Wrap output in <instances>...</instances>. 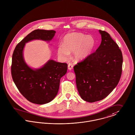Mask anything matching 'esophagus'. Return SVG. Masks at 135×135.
Segmentation results:
<instances>
[{
  "instance_id": "esophagus-1",
  "label": "esophagus",
  "mask_w": 135,
  "mask_h": 135,
  "mask_svg": "<svg viewBox=\"0 0 135 135\" xmlns=\"http://www.w3.org/2000/svg\"><path fill=\"white\" fill-rule=\"evenodd\" d=\"M73 67H74V66H73V65L72 64L69 63V64L68 65V69L69 70H72L73 68Z\"/></svg>"
}]
</instances>
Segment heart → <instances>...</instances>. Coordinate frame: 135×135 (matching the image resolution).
<instances>
[{
  "instance_id": "heart-1",
  "label": "heart",
  "mask_w": 135,
  "mask_h": 135,
  "mask_svg": "<svg viewBox=\"0 0 135 135\" xmlns=\"http://www.w3.org/2000/svg\"><path fill=\"white\" fill-rule=\"evenodd\" d=\"M62 45L57 50V54L62 60H68L70 53L74 52L76 61L83 60L91 53L95 46V40L91 36L74 32L66 35L62 39Z\"/></svg>"
}]
</instances>
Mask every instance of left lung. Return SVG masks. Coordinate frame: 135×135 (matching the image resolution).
<instances>
[{
	"label": "left lung",
	"instance_id": "1",
	"mask_svg": "<svg viewBox=\"0 0 135 135\" xmlns=\"http://www.w3.org/2000/svg\"><path fill=\"white\" fill-rule=\"evenodd\" d=\"M99 32L100 45L74 67L79 95L89 103L105 98L117 86L122 71L123 56L119 46L108 32Z\"/></svg>",
	"mask_w": 135,
	"mask_h": 135
}]
</instances>
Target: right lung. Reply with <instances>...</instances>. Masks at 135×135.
<instances>
[{"instance_id":"right-lung-1","label":"right lung","mask_w":135,"mask_h":135,"mask_svg":"<svg viewBox=\"0 0 135 135\" xmlns=\"http://www.w3.org/2000/svg\"><path fill=\"white\" fill-rule=\"evenodd\" d=\"M55 30H36L26 36L16 46L12 55L11 75L22 95L31 103L43 105L51 102L57 95L61 78L67 71V64L48 60L41 68L33 69L25 61L23 50L25 44L33 40L49 42Z\"/></svg>"}]
</instances>
